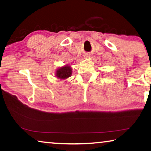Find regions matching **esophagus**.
Masks as SVG:
<instances>
[{"label":"esophagus","mask_w":151,"mask_h":151,"mask_svg":"<svg viewBox=\"0 0 151 151\" xmlns=\"http://www.w3.org/2000/svg\"><path fill=\"white\" fill-rule=\"evenodd\" d=\"M89 57V56H87V57Z\"/></svg>","instance_id":"34e87169"}]
</instances>
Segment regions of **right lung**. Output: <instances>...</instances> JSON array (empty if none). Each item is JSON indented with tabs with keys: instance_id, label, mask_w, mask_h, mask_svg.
Here are the masks:
<instances>
[{
	"instance_id": "obj_1",
	"label": "right lung",
	"mask_w": 151,
	"mask_h": 151,
	"mask_svg": "<svg viewBox=\"0 0 151 151\" xmlns=\"http://www.w3.org/2000/svg\"><path fill=\"white\" fill-rule=\"evenodd\" d=\"M55 76L60 80H65L72 75V68L70 65H65L55 70Z\"/></svg>"
}]
</instances>
